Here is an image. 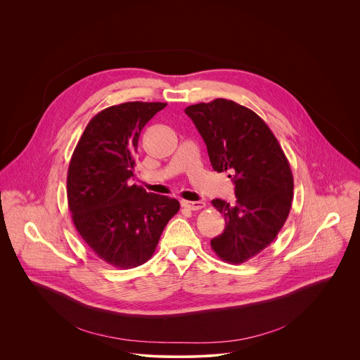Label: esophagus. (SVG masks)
<instances>
[{"label":"esophagus","mask_w":360,"mask_h":360,"mask_svg":"<svg viewBox=\"0 0 360 360\" xmlns=\"http://www.w3.org/2000/svg\"><path fill=\"white\" fill-rule=\"evenodd\" d=\"M182 207L189 210V211H199L202 208H205V202L202 200H196V202H191V200H182Z\"/></svg>","instance_id":"1"}]
</instances>
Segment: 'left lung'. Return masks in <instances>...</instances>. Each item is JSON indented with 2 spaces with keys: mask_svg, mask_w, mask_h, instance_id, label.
Instances as JSON below:
<instances>
[{
  "mask_svg": "<svg viewBox=\"0 0 360 360\" xmlns=\"http://www.w3.org/2000/svg\"><path fill=\"white\" fill-rule=\"evenodd\" d=\"M185 114L207 143L217 172H229L236 202L214 199L225 229L211 240L225 262L238 265L262 252L279 233L293 199V175L269 127L252 110L231 99L189 105Z\"/></svg>",
  "mask_w": 360,
  "mask_h": 360,
  "instance_id": "left-lung-1",
  "label": "left lung"
}]
</instances>
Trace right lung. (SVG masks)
Segmentation results:
<instances>
[{
  "instance_id": "1",
  "label": "right lung",
  "mask_w": 360,
  "mask_h": 360,
  "mask_svg": "<svg viewBox=\"0 0 360 360\" xmlns=\"http://www.w3.org/2000/svg\"><path fill=\"white\" fill-rule=\"evenodd\" d=\"M165 102H124L98 112L82 132L67 175L68 208L84 242L118 269L145 264L179 211L176 199L131 185L138 138Z\"/></svg>"
}]
</instances>
